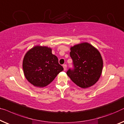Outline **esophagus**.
Listing matches in <instances>:
<instances>
[{
    "mask_svg": "<svg viewBox=\"0 0 124 124\" xmlns=\"http://www.w3.org/2000/svg\"><path fill=\"white\" fill-rule=\"evenodd\" d=\"M63 68H64V71H65L66 70V68H67V66H66V64H64V65H63Z\"/></svg>",
    "mask_w": 124,
    "mask_h": 124,
    "instance_id": "obj_1",
    "label": "esophagus"
}]
</instances>
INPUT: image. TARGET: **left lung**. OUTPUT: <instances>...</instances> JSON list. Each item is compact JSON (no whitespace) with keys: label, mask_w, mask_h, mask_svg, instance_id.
I'll use <instances>...</instances> for the list:
<instances>
[{"label":"left lung","mask_w":124,"mask_h":124,"mask_svg":"<svg viewBox=\"0 0 124 124\" xmlns=\"http://www.w3.org/2000/svg\"><path fill=\"white\" fill-rule=\"evenodd\" d=\"M70 51L74 69L68 70V76L82 88L94 85L101 77L103 68V60L99 51L88 42L71 46Z\"/></svg>","instance_id":"1"}]
</instances>
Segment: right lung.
<instances>
[{
	"mask_svg": "<svg viewBox=\"0 0 124 124\" xmlns=\"http://www.w3.org/2000/svg\"><path fill=\"white\" fill-rule=\"evenodd\" d=\"M23 69L27 80L37 87H46L63 70L58 59L47 46H36L28 50L23 60Z\"/></svg>",
	"mask_w": 124,
	"mask_h": 124,
	"instance_id": "add662e5",
	"label": "right lung"
}]
</instances>
